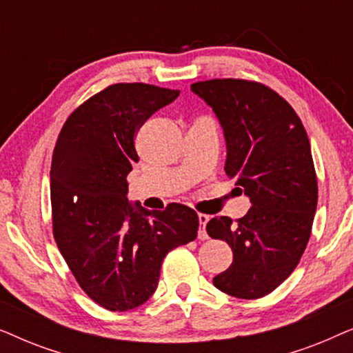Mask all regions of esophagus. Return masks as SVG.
<instances>
[{
  "label": "esophagus",
  "instance_id": "obj_1",
  "mask_svg": "<svg viewBox=\"0 0 353 353\" xmlns=\"http://www.w3.org/2000/svg\"><path fill=\"white\" fill-rule=\"evenodd\" d=\"M209 221V215L205 214H199V239H209V234L205 231V225Z\"/></svg>",
  "mask_w": 353,
  "mask_h": 353
}]
</instances>
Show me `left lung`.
<instances>
[{
    "mask_svg": "<svg viewBox=\"0 0 353 353\" xmlns=\"http://www.w3.org/2000/svg\"><path fill=\"white\" fill-rule=\"evenodd\" d=\"M191 90L219 117L228 149L225 172L252 204L236 223L215 216L205 226L233 250V263L214 286L238 299H260L296 270L310 239L318 202L310 141L296 110L267 85L214 79Z\"/></svg>",
    "mask_w": 353,
    "mask_h": 353,
    "instance_id": "left-lung-1",
    "label": "left lung"
}]
</instances>
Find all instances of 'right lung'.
Here are the masks:
<instances>
[{
  "instance_id": "right-lung-1",
  "label": "right lung",
  "mask_w": 353,
  "mask_h": 353,
  "mask_svg": "<svg viewBox=\"0 0 353 353\" xmlns=\"http://www.w3.org/2000/svg\"><path fill=\"white\" fill-rule=\"evenodd\" d=\"M178 94L148 83L110 85L80 104L57 137L52 234L79 286L110 312L146 302L165 255L197 238L199 219L188 205L146 210L127 199L138 130Z\"/></svg>"
}]
</instances>
